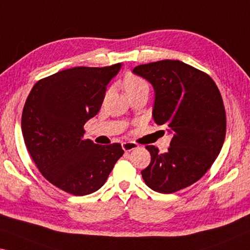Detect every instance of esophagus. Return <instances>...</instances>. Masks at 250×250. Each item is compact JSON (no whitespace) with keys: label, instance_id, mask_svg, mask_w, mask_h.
Here are the masks:
<instances>
[{"label":"esophagus","instance_id":"esophagus-1","mask_svg":"<svg viewBox=\"0 0 250 250\" xmlns=\"http://www.w3.org/2000/svg\"><path fill=\"white\" fill-rule=\"evenodd\" d=\"M137 148H139V146L134 144V142H124V144H122V149H124L125 152H130Z\"/></svg>","mask_w":250,"mask_h":250}]
</instances>
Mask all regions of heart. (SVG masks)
<instances>
[{"mask_svg": "<svg viewBox=\"0 0 250 250\" xmlns=\"http://www.w3.org/2000/svg\"><path fill=\"white\" fill-rule=\"evenodd\" d=\"M124 88L125 92H132L140 89H149L148 83L139 75L129 73L124 80Z\"/></svg>", "mask_w": 250, "mask_h": 250, "instance_id": "heart-1", "label": "heart"}]
</instances>
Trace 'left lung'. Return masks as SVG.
Listing matches in <instances>:
<instances>
[{
	"label": "left lung",
	"instance_id": "8db88e82",
	"mask_svg": "<svg viewBox=\"0 0 250 250\" xmlns=\"http://www.w3.org/2000/svg\"><path fill=\"white\" fill-rule=\"evenodd\" d=\"M132 72L151 83L153 120L173 133L167 152L146 146L151 161L142 178L160 193L189 187L207 172L223 148L226 111L219 90L207 73L178 60L141 64Z\"/></svg>",
	"mask_w": 250,
	"mask_h": 250
}]
</instances>
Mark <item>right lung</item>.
Segmentation results:
<instances>
[{
    "mask_svg": "<svg viewBox=\"0 0 250 250\" xmlns=\"http://www.w3.org/2000/svg\"><path fill=\"white\" fill-rule=\"evenodd\" d=\"M121 63L77 66L35 83L22 112V133L39 171L55 187L74 196L104 185L124 150L120 144L83 139V125L100 110L106 85Z\"/></svg>",
    "mask_w": 250,
    "mask_h": 250,
    "instance_id": "right-lung-1",
    "label": "right lung"
}]
</instances>
